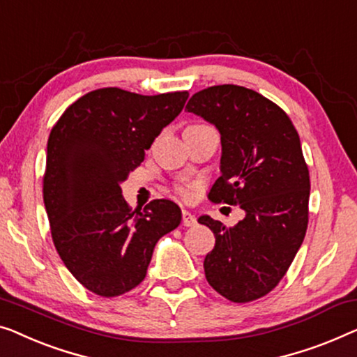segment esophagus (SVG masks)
I'll return each mask as SVG.
<instances>
[{"label":"esophagus","mask_w":357,"mask_h":357,"mask_svg":"<svg viewBox=\"0 0 357 357\" xmlns=\"http://www.w3.org/2000/svg\"><path fill=\"white\" fill-rule=\"evenodd\" d=\"M182 224H183L185 227H193V225L196 224L195 215L191 214V213H188V211L183 209V213H182Z\"/></svg>","instance_id":"34e87169"}]
</instances>
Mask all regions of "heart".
I'll return each mask as SVG.
<instances>
[{
  "instance_id": "obj_1",
  "label": "heart",
  "mask_w": 357,
  "mask_h": 357,
  "mask_svg": "<svg viewBox=\"0 0 357 357\" xmlns=\"http://www.w3.org/2000/svg\"><path fill=\"white\" fill-rule=\"evenodd\" d=\"M180 193H182V195H188V191L185 190V188H180Z\"/></svg>"
}]
</instances>
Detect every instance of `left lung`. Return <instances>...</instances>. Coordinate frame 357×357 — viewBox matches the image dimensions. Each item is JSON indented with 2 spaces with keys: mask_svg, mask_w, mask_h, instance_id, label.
Wrapping results in <instances>:
<instances>
[{
  "mask_svg": "<svg viewBox=\"0 0 357 357\" xmlns=\"http://www.w3.org/2000/svg\"><path fill=\"white\" fill-rule=\"evenodd\" d=\"M187 111L220 133V177L209 198L245 211L235 227L198 219L215 236L206 278L230 301H252L278 285L306 235L311 183L299 135L275 102L238 85L195 93Z\"/></svg>",
  "mask_w": 357,
  "mask_h": 357,
  "instance_id": "left-lung-1",
  "label": "left lung"
}]
</instances>
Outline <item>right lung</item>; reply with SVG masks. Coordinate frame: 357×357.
<instances>
[{"label": "right lung", "instance_id": "right-lung-1", "mask_svg": "<svg viewBox=\"0 0 357 357\" xmlns=\"http://www.w3.org/2000/svg\"><path fill=\"white\" fill-rule=\"evenodd\" d=\"M187 100L188 91L95 90L51 130L45 209L61 259L86 290L105 298L130 291L146 275L159 238L180 225L182 211L169 199L132 213L121 185Z\"/></svg>", "mask_w": 357, "mask_h": 357}]
</instances>
